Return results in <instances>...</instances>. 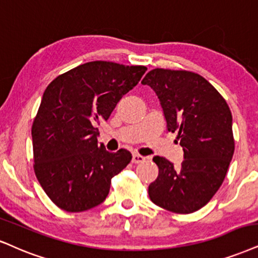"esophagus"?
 <instances>
[{"mask_svg": "<svg viewBox=\"0 0 258 258\" xmlns=\"http://www.w3.org/2000/svg\"><path fill=\"white\" fill-rule=\"evenodd\" d=\"M132 161L134 164H139V163H144V161H146V157H144V155L141 154H133V159Z\"/></svg>", "mask_w": 258, "mask_h": 258, "instance_id": "esophagus-1", "label": "esophagus"}]
</instances>
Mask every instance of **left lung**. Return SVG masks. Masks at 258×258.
<instances>
[{
	"instance_id": "obj_1",
	"label": "left lung",
	"mask_w": 258,
	"mask_h": 258,
	"mask_svg": "<svg viewBox=\"0 0 258 258\" xmlns=\"http://www.w3.org/2000/svg\"><path fill=\"white\" fill-rule=\"evenodd\" d=\"M141 84L158 95L167 130L177 133L184 151L180 167L164 157L153 158L159 174L148 186L149 199L177 214L199 211L217 194L233 157L230 107L205 78L192 72L155 68Z\"/></svg>"
}]
</instances>
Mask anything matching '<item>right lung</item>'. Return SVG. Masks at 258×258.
I'll return each mask as SVG.
<instances>
[{"mask_svg":"<svg viewBox=\"0 0 258 258\" xmlns=\"http://www.w3.org/2000/svg\"><path fill=\"white\" fill-rule=\"evenodd\" d=\"M147 68L107 61L85 63L58 75L43 94L32 124L33 168L51 201L69 213L100 205L111 179L132 160L126 149L98 145L97 124L109 119Z\"/></svg>","mask_w":258,"mask_h":258,"instance_id":"1","label":"right lung"}]
</instances>
